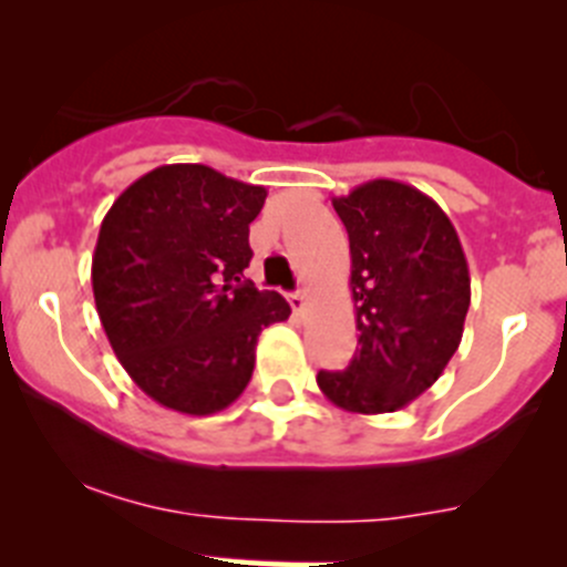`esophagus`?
Returning a JSON list of instances; mask_svg holds the SVG:
<instances>
[{
    "mask_svg": "<svg viewBox=\"0 0 567 567\" xmlns=\"http://www.w3.org/2000/svg\"><path fill=\"white\" fill-rule=\"evenodd\" d=\"M289 303H292L295 315H300V311L306 309V292H303V289H298V292L289 295Z\"/></svg>",
    "mask_w": 567,
    "mask_h": 567,
    "instance_id": "34e87169",
    "label": "esophagus"
}]
</instances>
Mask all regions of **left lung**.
<instances>
[{
  "label": "left lung",
  "mask_w": 567,
  "mask_h": 567,
  "mask_svg": "<svg viewBox=\"0 0 567 567\" xmlns=\"http://www.w3.org/2000/svg\"><path fill=\"white\" fill-rule=\"evenodd\" d=\"M350 239L359 348L344 370H320L333 406L384 414L409 406L456 353L471 272L449 214L401 181L361 183L331 199Z\"/></svg>",
  "instance_id": "obj_1"
}]
</instances>
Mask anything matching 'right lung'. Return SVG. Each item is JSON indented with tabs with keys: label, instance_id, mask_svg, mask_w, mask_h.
Instances as JSON below:
<instances>
[{
	"label": "right lung",
	"instance_id": "right-lung-1",
	"mask_svg": "<svg viewBox=\"0 0 567 567\" xmlns=\"http://www.w3.org/2000/svg\"><path fill=\"white\" fill-rule=\"evenodd\" d=\"M267 188L203 164H166L118 194L91 258L96 315L138 390L181 414L236 401L258 333L292 309L245 280Z\"/></svg>",
	"mask_w": 567,
	"mask_h": 567
}]
</instances>
